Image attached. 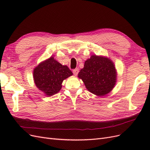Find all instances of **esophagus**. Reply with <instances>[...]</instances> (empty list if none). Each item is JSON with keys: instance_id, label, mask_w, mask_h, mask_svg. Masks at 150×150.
I'll list each match as a JSON object with an SVG mask.
<instances>
[{"instance_id": "obj_1", "label": "esophagus", "mask_w": 150, "mask_h": 150, "mask_svg": "<svg viewBox=\"0 0 150 150\" xmlns=\"http://www.w3.org/2000/svg\"><path fill=\"white\" fill-rule=\"evenodd\" d=\"M72 72H73V74H74V76H77L79 72V69L78 68H76V69H74Z\"/></svg>"}]
</instances>
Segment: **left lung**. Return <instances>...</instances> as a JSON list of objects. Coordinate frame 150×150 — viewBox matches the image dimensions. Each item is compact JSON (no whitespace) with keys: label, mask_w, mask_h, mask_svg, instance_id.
<instances>
[{"label":"left lung","mask_w":150,"mask_h":150,"mask_svg":"<svg viewBox=\"0 0 150 150\" xmlns=\"http://www.w3.org/2000/svg\"><path fill=\"white\" fill-rule=\"evenodd\" d=\"M78 78L90 93L98 96H105L116 85L117 71L114 62L105 56L92 55L84 62Z\"/></svg>","instance_id":"8db88e82"}]
</instances>
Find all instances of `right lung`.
<instances>
[{
	"label": "right lung",
	"mask_w": 150,
	"mask_h": 150,
	"mask_svg": "<svg viewBox=\"0 0 150 150\" xmlns=\"http://www.w3.org/2000/svg\"><path fill=\"white\" fill-rule=\"evenodd\" d=\"M72 74L67 66L61 64L52 56L40 62L33 71L36 87L47 96L59 93L63 81Z\"/></svg>",
	"instance_id": "1"
}]
</instances>
